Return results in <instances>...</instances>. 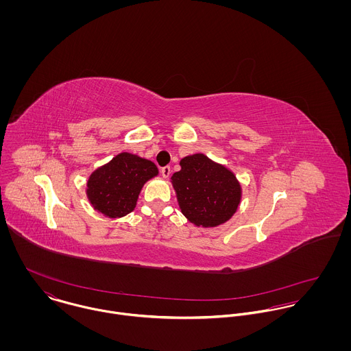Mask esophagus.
Instances as JSON below:
<instances>
[{
	"label": "esophagus",
	"mask_w": 351,
	"mask_h": 351,
	"mask_svg": "<svg viewBox=\"0 0 351 351\" xmlns=\"http://www.w3.org/2000/svg\"><path fill=\"white\" fill-rule=\"evenodd\" d=\"M160 174H162V177H163V178H169V177H170V174H171V169H170V166H165V167H162V169H160Z\"/></svg>",
	"instance_id": "obj_1"
}]
</instances>
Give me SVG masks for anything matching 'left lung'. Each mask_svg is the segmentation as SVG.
<instances>
[{
  "mask_svg": "<svg viewBox=\"0 0 351 351\" xmlns=\"http://www.w3.org/2000/svg\"><path fill=\"white\" fill-rule=\"evenodd\" d=\"M181 170L171 177L181 212L202 227L227 221L241 202V185L228 169L212 162L204 154L185 156Z\"/></svg>",
  "mask_w": 351,
  "mask_h": 351,
  "instance_id": "left-lung-1",
  "label": "left lung"
}]
</instances>
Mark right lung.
<instances>
[{"instance_id": "obj_1", "label": "right lung", "mask_w": 351, "mask_h": 351, "mask_svg": "<svg viewBox=\"0 0 351 351\" xmlns=\"http://www.w3.org/2000/svg\"><path fill=\"white\" fill-rule=\"evenodd\" d=\"M156 174L158 169L149 159L121 152L92 173L86 193L96 210L121 217L134 210L142 186Z\"/></svg>"}]
</instances>
